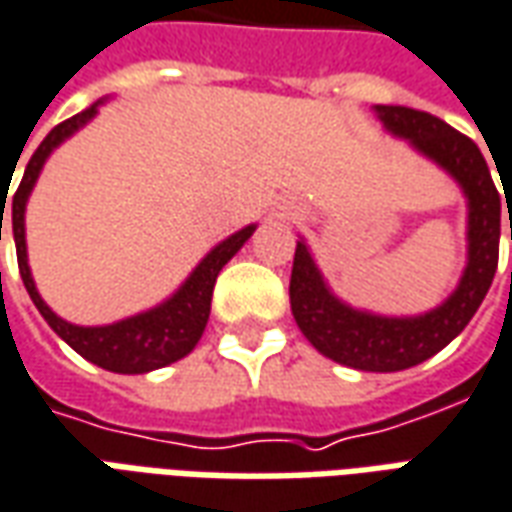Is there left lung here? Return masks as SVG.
<instances>
[{
	"label": "left lung",
	"instance_id": "8db88e82",
	"mask_svg": "<svg viewBox=\"0 0 512 512\" xmlns=\"http://www.w3.org/2000/svg\"><path fill=\"white\" fill-rule=\"evenodd\" d=\"M371 110L385 132L407 141L460 185L468 207L466 268L455 291L438 307L418 316H382L338 299L302 238L293 255L291 313L302 335L324 357L357 371L388 374L424 363L466 330L496 274L502 202L488 163L471 138L424 110L402 105H374Z\"/></svg>",
	"mask_w": 512,
	"mask_h": 512
}]
</instances>
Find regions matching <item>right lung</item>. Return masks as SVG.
<instances>
[{
    "label": "right lung",
    "mask_w": 512,
    "mask_h": 512,
    "mask_svg": "<svg viewBox=\"0 0 512 512\" xmlns=\"http://www.w3.org/2000/svg\"><path fill=\"white\" fill-rule=\"evenodd\" d=\"M99 105H105V99H99L91 107H85L82 113L71 116L63 124H57L55 130L46 135L41 146L35 149L30 157L24 177H21L16 196H13V241H16V255H19V271L24 288L30 293V299L38 307V313L46 318V324L69 343L71 349L91 360L94 366L105 368V371H116V374H146L155 368L177 363L180 357L191 355L194 346L202 338L210 318V299H213V285L219 271L232 257L238 255V249L252 238L257 224H249L244 230L232 232L230 238H224L207 252L196 268L185 277L177 291L171 293L169 299H163L160 305L149 307L144 313L130 318H121L113 324H102V327H80L71 324L66 318H60L41 299V293L35 288L32 280L30 263H27V232H24V213H27V199H30L35 182L44 171L46 160L55 152L63 141H69L71 135L82 130L88 121L99 113ZM2 202H7L2 194ZM2 213L0 210V241H2Z\"/></svg>",
    "instance_id": "obj_1"
}]
</instances>
